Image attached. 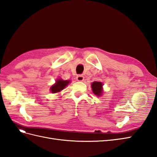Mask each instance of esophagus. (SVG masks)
<instances>
[{"label":"esophagus","mask_w":157,"mask_h":157,"mask_svg":"<svg viewBox=\"0 0 157 157\" xmlns=\"http://www.w3.org/2000/svg\"><path fill=\"white\" fill-rule=\"evenodd\" d=\"M84 78L83 77V75H77V80H78V81H83Z\"/></svg>","instance_id":"34e87169"}]
</instances>
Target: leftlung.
Listing matches in <instances>:
<instances>
[{
	"label": "left lung",
	"instance_id": "left-lung-1",
	"mask_svg": "<svg viewBox=\"0 0 157 157\" xmlns=\"http://www.w3.org/2000/svg\"><path fill=\"white\" fill-rule=\"evenodd\" d=\"M91 86L94 94L98 96H101L103 94V84L101 82L95 81L92 83Z\"/></svg>",
	"mask_w": 157,
	"mask_h": 157
}]
</instances>
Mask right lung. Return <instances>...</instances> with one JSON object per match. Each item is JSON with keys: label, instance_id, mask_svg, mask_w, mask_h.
<instances>
[{"label": "right lung", "instance_id": "add662e5", "mask_svg": "<svg viewBox=\"0 0 157 157\" xmlns=\"http://www.w3.org/2000/svg\"><path fill=\"white\" fill-rule=\"evenodd\" d=\"M70 80H63L62 79L59 78L56 80V83L51 86L50 91L53 94L59 92L67 86Z\"/></svg>", "mask_w": 157, "mask_h": 157}]
</instances>
